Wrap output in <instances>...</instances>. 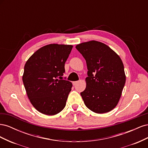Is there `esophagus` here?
I'll use <instances>...</instances> for the list:
<instances>
[{
	"mask_svg": "<svg viewBox=\"0 0 148 148\" xmlns=\"http://www.w3.org/2000/svg\"><path fill=\"white\" fill-rule=\"evenodd\" d=\"M78 83V82H73V86H75V85L77 84Z\"/></svg>",
	"mask_w": 148,
	"mask_h": 148,
	"instance_id": "obj_1",
	"label": "esophagus"
}]
</instances>
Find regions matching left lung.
<instances>
[{"label":"left lung","instance_id":"8db88e82","mask_svg":"<svg viewBox=\"0 0 148 148\" xmlns=\"http://www.w3.org/2000/svg\"><path fill=\"white\" fill-rule=\"evenodd\" d=\"M76 49L88 70L86 88L80 93L84 104L96 114L109 112L118 104L126 81L122 60L106 44L94 40L77 44Z\"/></svg>","mask_w":148,"mask_h":148}]
</instances>
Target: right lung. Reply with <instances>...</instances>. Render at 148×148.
<instances>
[{
  "label": "right lung",
  "instance_id": "1",
  "mask_svg": "<svg viewBox=\"0 0 148 148\" xmlns=\"http://www.w3.org/2000/svg\"><path fill=\"white\" fill-rule=\"evenodd\" d=\"M72 47L48 44L26 61L22 79L30 102L39 112L54 115L64 109L72 83L63 79L62 76Z\"/></svg>",
  "mask_w": 148,
  "mask_h": 148
}]
</instances>
